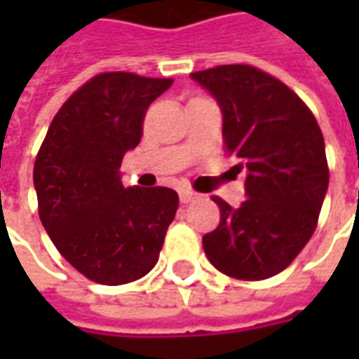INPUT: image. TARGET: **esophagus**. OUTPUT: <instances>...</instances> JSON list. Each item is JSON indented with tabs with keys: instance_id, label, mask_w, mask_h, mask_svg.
I'll return each mask as SVG.
<instances>
[{
	"instance_id": "1",
	"label": "esophagus",
	"mask_w": 359,
	"mask_h": 359,
	"mask_svg": "<svg viewBox=\"0 0 359 359\" xmlns=\"http://www.w3.org/2000/svg\"><path fill=\"white\" fill-rule=\"evenodd\" d=\"M179 196H180V202H182V203L194 202L196 198H198V194H196V192H192L190 188H180Z\"/></svg>"
}]
</instances>
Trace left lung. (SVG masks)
Here are the masks:
<instances>
[{"instance_id":"8db88e82","label":"left lung","mask_w":359,"mask_h":359,"mask_svg":"<svg viewBox=\"0 0 359 359\" xmlns=\"http://www.w3.org/2000/svg\"><path fill=\"white\" fill-rule=\"evenodd\" d=\"M223 113L225 151L246 175V200L213 196L221 221L202 238L215 269L241 280L277 275L316 231L329 187L325 140L313 113L286 84L252 65L192 73Z\"/></svg>"}]
</instances>
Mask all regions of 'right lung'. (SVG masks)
Masks as SVG:
<instances>
[{"label": "right lung", "mask_w": 359, "mask_h": 359, "mask_svg": "<svg viewBox=\"0 0 359 359\" xmlns=\"http://www.w3.org/2000/svg\"><path fill=\"white\" fill-rule=\"evenodd\" d=\"M172 79L102 73L57 111L34 163L38 213L59 254L100 285H126L154 269L179 194L125 188L121 163L140 144L146 109Z\"/></svg>", "instance_id": "1"}]
</instances>
